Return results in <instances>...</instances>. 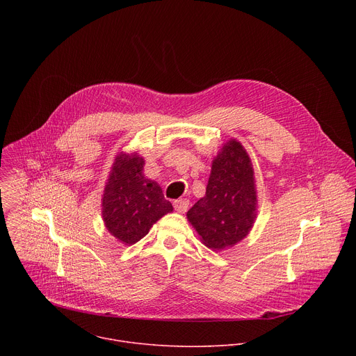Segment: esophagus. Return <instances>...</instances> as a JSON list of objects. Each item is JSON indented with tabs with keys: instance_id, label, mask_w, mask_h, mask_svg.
I'll return each mask as SVG.
<instances>
[{
	"instance_id": "34e87169",
	"label": "esophagus",
	"mask_w": 356,
	"mask_h": 356,
	"mask_svg": "<svg viewBox=\"0 0 356 356\" xmlns=\"http://www.w3.org/2000/svg\"><path fill=\"white\" fill-rule=\"evenodd\" d=\"M188 200L187 198H181V200H175L173 201V207L177 213H186L188 209Z\"/></svg>"
}]
</instances>
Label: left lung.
<instances>
[{
    "instance_id": "1",
    "label": "left lung",
    "mask_w": 356,
    "mask_h": 356,
    "mask_svg": "<svg viewBox=\"0 0 356 356\" xmlns=\"http://www.w3.org/2000/svg\"><path fill=\"white\" fill-rule=\"evenodd\" d=\"M257 217L253 169L243 146L231 139L213 162L206 195L187 218L207 248L220 250L243 239Z\"/></svg>"
}]
</instances>
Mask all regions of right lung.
Instances as JSON below:
<instances>
[{
    "label": "right lung",
    "mask_w": 356,
    "mask_h": 356,
    "mask_svg": "<svg viewBox=\"0 0 356 356\" xmlns=\"http://www.w3.org/2000/svg\"><path fill=\"white\" fill-rule=\"evenodd\" d=\"M143 165L136 154H120L103 197L106 227L127 245L140 241L159 218L173 211L158 183L145 179Z\"/></svg>",
    "instance_id": "right-lung-1"
}]
</instances>
